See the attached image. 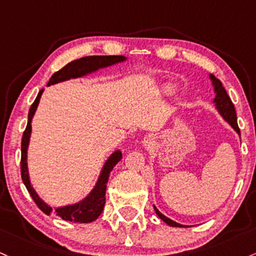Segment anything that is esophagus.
<instances>
[{"label": "esophagus", "mask_w": 256, "mask_h": 256, "mask_svg": "<svg viewBox=\"0 0 256 256\" xmlns=\"http://www.w3.org/2000/svg\"><path fill=\"white\" fill-rule=\"evenodd\" d=\"M143 143H144L146 146H147V144H150V143H152V138H150V137H146L144 141H143Z\"/></svg>", "instance_id": "1"}]
</instances>
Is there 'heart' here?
<instances>
[{"mask_svg": "<svg viewBox=\"0 0 256 256\" xmlns=\"http://www.w3.org/2000/svg\"><path fill=\"white\" fill-rule=\"evenodd\" d=\"M162 91H164L165 94H172L174 86H171V85H169V84H166V85L162 86Z\"/></svg>", "mask_w": 256, "mask_h": 256, "instance_id": "b5f03b06", "label": "heart"}]
</instances>
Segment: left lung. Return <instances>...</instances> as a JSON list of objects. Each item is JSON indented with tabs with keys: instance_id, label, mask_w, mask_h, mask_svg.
<instances>
[{
	"instance_id": "8db88e82",
	"label": "left lung",
	"mask_w": 256,
	"mask_h": 256,
	"mask_svg": "<svg viewBox=\"0 0 256 256\" xmlns=\"http://www.w3.org/2000/svg\"><path fill=\"white\" fill-rule=\"evenodd\" d=\"M209 78H210V80H212V86H214V92L216 94L214 98L215 108L218 109V113H220L221 116L224 118V122H228L230 125L232 126L233 130H234L240 136V128H238V124H237V114H236V109H234V106H233L231 98H230L228 94H227L226 90H224L222 86V82H221L218 78H216L214 75H212V74L209 75ZM154 206V210H156V215H158L165 224H169V226H171V227H186L184 224H178V222H175L174 220H171V218H166V216L162 215V212L156 209V206Z\"/></svg>"
}]
</instances>
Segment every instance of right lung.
I'll return each mask as SVG.
<instances>
[{
    "instance_id": "right-lung-1",
    "label": "right lung",
    "mask_w": 256,
    "mask_h": 256,
    "mask_svg": "<svg viewBox=\"0 0 256 256\" xmlns=\"http://www.w3.org/2000/svg\"><path fill=\"white\" fill-rule=\"evenodd\" d=\"M128 58L124 56H88V57L80 58V60H72L63 66L60 70L52 75L50 78L47 86L54 85V84L62 82V81L70 80V78H82L87 74L97 72L98 69L106 68V66H114L116 63H122L125 62ZM44 90L38 92V97L34 100V103L29 109V115H28V125L23 134V138H22V160H20V171H22V180H23L25 187H26L28 192L30 193L34 202L36 203L42 212L46 215L56 214L60 218L66 221H72V222H78V224H87L92 222L102 214L103 208L106 204V184H108V178L110 176V171L118 162L122 158V152L115 150L114 153L110 154L106 162L103 165L100 175L98 178L96 186L94 190L86 196L82 200L78 203L70 204V206H60L53 209L48 204L44 203V200L38 196L36 190L30 184L29 178V171H28V147H29L30 136H32V120L35 114L36 109H38V102Z\"/></svg>"
}]
</instances>
